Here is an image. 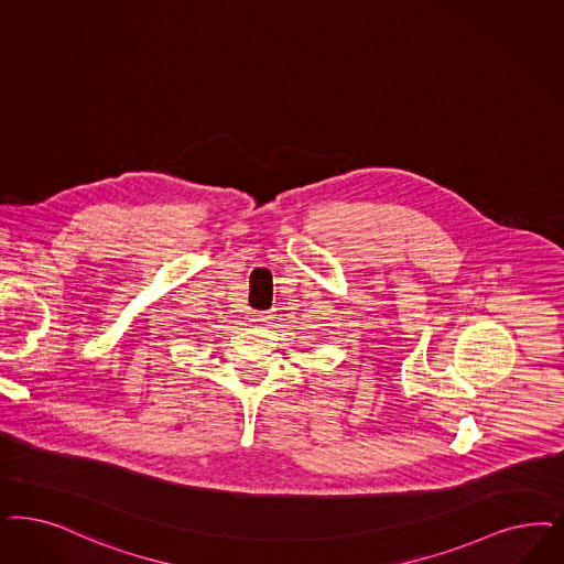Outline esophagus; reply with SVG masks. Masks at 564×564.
Listing matches in <instances>:
<instances>
[{"instance_id":"34e87169","label":"esophagus","mask_w":564,"mask_h":564,"mask_svg":"<svg viewBox=\"0 0 564 564\" xmlns=\"http://www.w3.org/2000/svg\"><path fill=\"white\" fill-rule=\"evenodd\" d=\"M272 319V311H253V315H251V322L254 324H268Z\"/></svg>"}]
</instances>
